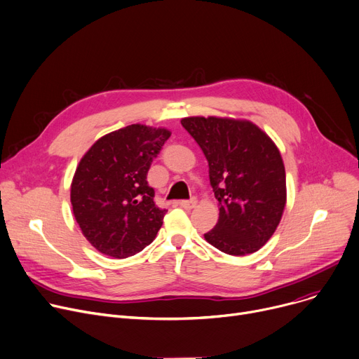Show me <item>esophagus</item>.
I'll use <instances>...</instances> for the list:
<instances>
[{
	"label": "esophagus",
	"mask_w": 359,
	"mask_h": 359,
	"mask_svg": "<svg viewBox=\"0 0 359 359\" xmlns=\"http://www.w3.org/2000/svg\"><path fill=\"white\" fill-rule=\"evenodd\" d=\"M196 203H198L196 198L190 199V201H179V202H177V205H179L180 208H184V209H194V208L196 206Z\"/></svg>",
	"instance_id": "1"
}]
</instances>
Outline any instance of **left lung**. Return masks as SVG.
Returning <instances> with one entry per match:
<instances>
[{"mask_svg": "<svg viewBox=\"0 0 359 359\" xmlns=\"http://www.w3.org/2000/svg\"><path fill=\"white\" fill-rule=\"evenodd\" d=\"M180 123L208 160L218 199L219 219L205 240L229 255L258 251L276 232L287 202L276 142L248 119L186 116Z\"/></svg>", "mask_w": 359, "mask_h": 359, "instance_id": "1", "label": "left lung"}]
</instances>
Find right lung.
I'll return each instance as SVG.
<instances>
[{
	"instance_id": "obj_1",
	"label": "right lung",
	"mask_w": 359,
	"mask_h": 359,
	"mask_svg": "<svg viewBox=\"0 0 359 359\" xmlns=\"http://www.w3.org/2000/svg\"><path fill=\"white\" fill-rule=\"evenodd\" d=\"M170 135L164 127L131 124L98 138L81 158L70 184L72 210L101 254L127 258L154 241L167 210L156 206L147 173Z\"/></svg>"
}]
</instances>
